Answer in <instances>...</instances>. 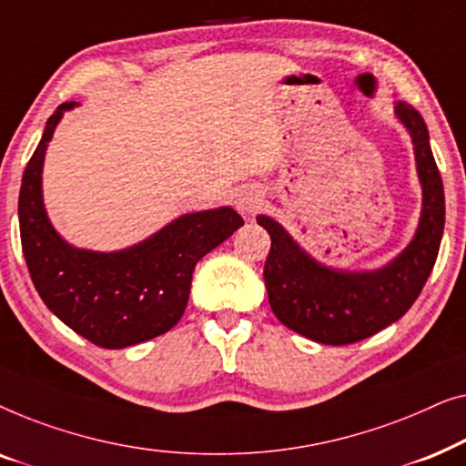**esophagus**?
Returning <instances> with one entry per match:
<instances>
[{"label":"esophagus","mask_w":466,"mask_h":466,"mask_svg":"<svg viewBox=\"0 0 466 466\" xmlns=\"http://www.w3.org/2000/svg\"><path fill=\"white\" fill-rule=\"evenodd\" d=\"M235 206H238L241 214H254L260 206H263V193L254 187L241 188L238 190V195H235Z\"/></svg>","instance_id":"1"}]
</instances>
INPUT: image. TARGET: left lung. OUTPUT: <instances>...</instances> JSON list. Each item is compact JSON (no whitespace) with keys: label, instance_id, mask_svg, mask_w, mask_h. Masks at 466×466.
<instances>
[{"label":"left lung","instance_id":"left-lung-1","mask_svg":"<svg viewBox=\"0 0 466 466\" xmlns=\"http://www.w3.org/2000/svg\"><path fill=\"white\" fill-rule=\"evenodd\" d=\"M394 116L411 137L422 212L411 241L392 260L378 269H337L311 257L271 216H257L271 238L263 278L273 314L284 327L311 341L348 346L390 327L422 292L437 260L445 195L429 129L416 107L405 101L394 104Z\"/></svg>","mask_w":466,"mask_h":466}]
</instances>
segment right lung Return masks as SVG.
<instances>
[{
	"instance_id": "1",
	"label": "right lung",
	"mask_w": 466,
	"mask_h": 466,
	"mask_svg": "<svg viewBox=\"0 0 466 466\" xmlns=\"http://www.w3.org/2000/svg\"><path fill=\"white\" fill-rule=\"evenodd\" d=\"M61 104L23 174L18 225L29 276L46 308L95 346L120 350L176 327L188 303L195 265L244 225L222 206L177 216L150 238L123 250L76 248L61 238L44 208L42 169L48 142L63 114Z\"/></svg>"
}]
</instances>
